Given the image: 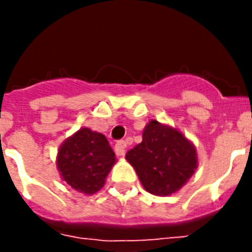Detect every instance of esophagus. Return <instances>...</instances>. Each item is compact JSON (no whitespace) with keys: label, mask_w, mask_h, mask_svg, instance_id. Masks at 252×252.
<instances>
[{"label":"esophagus","mask_w":252,"mask_h":252,"mask_svg":"<svg viewBox=\"0 0 252 252\" xmlns=\"http://www.w3.org/2000/svg\"><path fill=\"white\" fill-rule=\"evenodd\" d=\"M116 153L119 154V155H124L126 154V140H119V142L116 143Z\"/></svg>","instance_id":"obj_1"}]
</instances>
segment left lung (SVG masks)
<instances>
[{"instance_id": "1", "label": "left lung", "mask_w": 252, "mask_h": 252, "mask_svg": "<svg viewBox=\"0 0 252 252\" xmlns=\"http://www.w3.org/2000/svg\"><path fill=\"white\" fill-rule=\"evenodd\" d=\"M126 158L144 189L155 195H169L181 189L197 167L195 150L188 139L155 120L148 123L142 143L129 150Z\"/></svg>"}]
</instances>
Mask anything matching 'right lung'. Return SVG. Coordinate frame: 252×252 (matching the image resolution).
<instances>
[{
    "mask_svg": "<svg viewBox=\"0 0 252 252\" xmlns=\"http://www.w3.org/2000/svg\"><path fill=\"white\" fill-rule=\"evenodd\" d=\"M115 160L116 155L106 137L82 128L62 144L58 169L72 189L93 194L102 188Z\"/></svg>",
    "mask_w": 252,
    "mask_h": 252,
    "instance_id": "right-lung-1",
    "label": "right lung"
}]
</instances>
